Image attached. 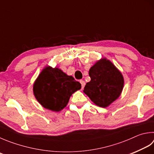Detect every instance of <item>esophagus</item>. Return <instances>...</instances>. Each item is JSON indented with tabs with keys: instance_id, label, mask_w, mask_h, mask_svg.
Masks as SVG:
<instances>
[{
	"instance_id": "esophagus-1",
	"label": "esophagus",
	"mask_w": 154,
	"mask_h": 154,
	"mask_svg": "<svg viewBox=\"0 0 154 154\" xmlns=\"http://www.w3.org/2000/svg\"><path fill=\"white\" fill-rule=\"evenodd\" d=\"M80 82L81 84V85H82V89H83L84 87L85 86V82L84 80H80Z\"/></svg>"
}]
</instances>
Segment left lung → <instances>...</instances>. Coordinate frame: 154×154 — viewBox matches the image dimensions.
<instances>
[{
  "instance_id": "left-lung-1",
  "label": "left lung",
  "mask_w": 154,
  "mask_h": 154,
  "mask_svg": "<svg viewBox=\"0 0 154 154\" xmlns=\"http://www.w3.org/2000/svg\"><path fill=\"white\" fill-rule=\"evenodd\" d=\"M91 80L83 92L96 105L109 106L119 97L124 86L123 74L106 57L98 60L89 70Z\"/></svg>"
}]
</instances>
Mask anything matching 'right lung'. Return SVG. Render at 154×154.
Returning <instances> with one entry per match:
<instances>
[{
  "label": "right lung",
  "mask_w": 154,
  "mask_h": 154,
  "mask_svg": "<svg viewBox=\"0 0 154 154\" xmlns=\"http://www.w3.org/2000/svg\"><path fill=\"white\" fill-rule=\"evenodd\" d=\"M81 88V84L58 68L47 66L33 84L35 97L45 109L59 112L65 108L69 98Z\"/></svg>",
  "instance_id": "add662e5"
}]
</instances>
